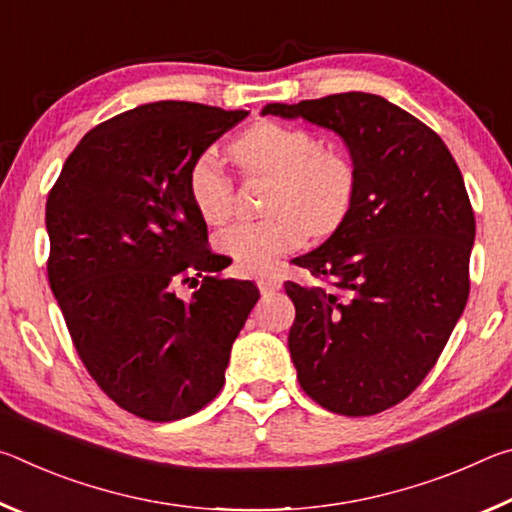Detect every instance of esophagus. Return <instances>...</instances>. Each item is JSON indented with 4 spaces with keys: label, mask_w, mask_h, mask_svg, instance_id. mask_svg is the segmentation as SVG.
<instances>
[{
    "label": "esophagus",
    "mask_w": 512,
    "mask_h": 512,
    "mask_svg": "<svg viewBox=\"0 0 512 512\" xmlns=\"http://www.w3.org/2000/svg\"><path fill=\"white\" fill-rule=\"evenodd\" d=\"M257 287L262 293H273L282 287V282H280V277H275V275H262V277H257Z\"/></svg>",
    "instance_id": "1"
}]
</instances>
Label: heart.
Returning <instances> with one entry per match:
<instances>
[{
	"mask_svg": "<svg viewBox=\"0 0 512 512\" xmlns=\"http://www.w3.org/2000/svg\"><path fill=\"white\" fill-rule=\"evenodd\" d=\"M230 151L248 176L273 178L266 201L271 216L235 223L216 237V246L241 273L268 271L277 257L305 244L309 230L329 235L348 216L357 187L352 162L323 149L307 128L257 121ZM187 194L205 223L221 225L232 214L235 185L210 151L189 164Z\"/></svg>",
	"mask_w": 512,
	"mask_h": 512,
	"instance_id": "heart-1",
	"label": "heart"
}]
</instances>
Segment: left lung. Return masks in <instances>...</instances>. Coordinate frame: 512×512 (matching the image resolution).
<instances>
[{"label":"left lung","mask_w":512,"mask_h":512,"mask_svg":"<svg viewBox=\"0 0 512 512\" xmlns=\"http://www.w3.org/2000/svg\"><path fill=\"white\" fill-rule=\"evenodd\" d=\"M262 112L339 133L357 173L343 223L293 259L314 284L284 282L302 391L350 418L391 409L436 366L470 296L476 228L461 169L438 133L377 94Z\"/></svg>","instance_id":"left-lung-1"}]
</instances>
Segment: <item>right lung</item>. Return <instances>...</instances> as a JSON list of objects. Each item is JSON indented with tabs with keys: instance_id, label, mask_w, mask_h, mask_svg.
<instances>
[{
	"instance_id": "add662e5",
	"label": "right lung",
	"mask_w": 512,
	"mask_h": 512,
	"mask_svg": "<svg viewBox=\"0 0 512 512\" xmlns=\"http://www.w3.org/2000/svg\"><path fill=\"white\" fill-rule=\"evenodd\" d=\"M246 115L192 101L121 112L76 144L49 192L51 291L90 377L137 418L210 404L259 298L214 275L228 264L187 194L189 164ZM178 283L197 287L189 303Z\"/></svg>"
}]
</instances>
